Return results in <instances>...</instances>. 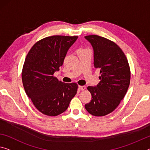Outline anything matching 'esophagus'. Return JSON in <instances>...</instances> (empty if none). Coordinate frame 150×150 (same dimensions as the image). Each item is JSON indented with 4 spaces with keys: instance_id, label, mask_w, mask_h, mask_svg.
Here are the masks:
<instances>
[{
    "instance_id": "obj_1",
    "label": "esophagus",
    "mask_w": 150,
    "mask_h": 150,
    "mask_svg": "<svg viewBox=\"0 0 150 150\" xmlns=\"http://www.w3.org/2000/svg\"><path fill=\"white\" fill-rule=\"evenodd\" d=\"M78 88H79L80 90H81V91H84V90L86 89V86H78Z\"/></svg>"
}]
</instances>
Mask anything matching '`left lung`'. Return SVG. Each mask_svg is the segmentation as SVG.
Here are the masks:
<instances>
[{
	"label": "left lung",
	"instance_id": "1",
	"mask_svg": "<svg viewBox=\"0 0 150 150\" xmlns=\"http://www.w3.org/2000/svg\"><path fill=\"white\" fill-rule=\"evenodd\" d=\"M94 51V66L100 70V82L88 86L92 100L85 109L94 116H105L118 107L129 86L131 72L127 59L116 43L103 37L85 36Z\"/></svg>",
	"mask_w": 150,
	"mask_h": 150
}]
</instances>
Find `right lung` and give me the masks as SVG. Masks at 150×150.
<instances>
[{"label": "right lung", "mask_w": 150, "mask_h": 150, "mask_svg": "<svg viewBox=\"0 0 150 150\" xmlns=\"http://www.w3.org/2000/svg\"><path fill=\"white\" fill-rule=\"evenodd\" d=\"M77 39L78 36L47 37L35 43L27 54L22 71L23 84L41 113L48 116L62 113L77 93V84L64 83L54 76Z\"/></svg>", "instance_id": "right-lung-1"}]
</instances>
